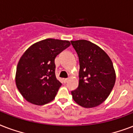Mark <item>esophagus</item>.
Wrapping results in <instances>:
<instances>
[{"mask_svg": "<svg viewBox=\"0 0 133 133\" xmlns=\"http://www.w3.org/2000/svg\"><path fill=\"white\" fill-rule=\"evenodd\" d=\"M68 79H63V82H64V83H66L67 81H68Z\"/></svg>", "mask_w": 133, "mask_h": 133, "instance_id": "1", "label": "esophagus"}]
</instances>
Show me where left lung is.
<instances>
[{
	"instance_id": "obj_1",
	"label": "left lung",
	"mask_w": 133,
	"mask_h": 133,
	"mask_svg": "<svg viewBox=\"0 0 133 133\" xmlns=\"http://www.w3.org/2000/svg\"><path fill=\"white\" fill-rule=\"evenodd\" d=\"M79 61V86L71 92L74 101L84 108H94L109 96L116 75L111 59L97 45L86 40L71 41Z\"/></svg>"
}]
</instances>
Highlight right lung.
Listing matches in <instances>:
<instances>
[{"instance_id":"1","label":"right lung","mask_w":133,"mask_h":133,"mask_svg":"<svg viewBox=\"0 0 133 133\" xmlns=\"http://www.w3.org/2000/svg\"><path fill=\"white\" fill-rule=\"evenodd\" d=\"M70 45L68 41L47 38L24 52L16 68V84L27 101L41 105L55 98L61 83L56 78L54 60Z\"/></svg>"}]
</instances>
